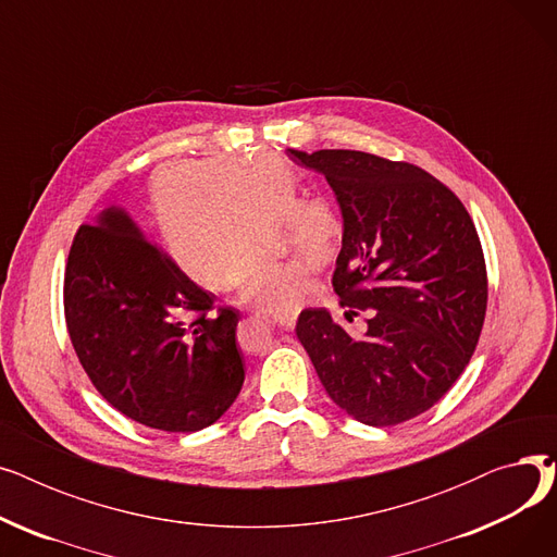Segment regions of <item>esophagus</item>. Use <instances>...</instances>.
Segmentation results:
<instances>
[{
	"mask_svg": "<svg viewBox=\"0 0 557 557\" xmlns=\"http://www.w3.org/2000/svg\"><path fill=\"white\" fill-rule=\"evenodd\" d=\"M296 320H298V315L294 313V315H280V318H273V323L290 332V330H294V327H296Z\"/></svg>",
	"mask_w": 557,
	"mask_h": 557,
	"instance_id": "1",
	"label": "esophagus"
}]
</instances>
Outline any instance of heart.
Listing matches in <instances>:
<instances>
[{
  "label": "heart",
  "instance_id": "heart-1",
  "mask_svg": "<svg viewBox=\"0 0 557 557\" xmlns=\"http://www.w3.org/2000/svg\"><path fill=\"white\" fill-rule=\"evenodd\" d=\"M298 181L273 153H225L158 166L146 200L169 259L189 280H223L263 313L294 315L320 300L298 269L259 252L261 221L286 225L288 246L309 271L325 269L343 246V219L325 196L296 200Z\"/></svg>",
  "mask_w": 557,
  "mask_h": 557
}]
</instances>
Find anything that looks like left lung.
<instances>
[{
    "instance_id": "left-lung-1",
    "label": "left lung",
    "mask_w": 557,
    "mask_h": 557,
    "mask_svg": "<svg viewBox=\"0 0 557 557\" xmlns=\"http://www.w3.org/2000/svg\"><path fill=\"white\" fill-rule=\"evenodd\" d=\"M124 208L81 225L65 269V320L97 391L131 420L173 433L214 424L244 386L239 313L219 309ZM183 310H198L187 324Z\"/></svg>"
}]
</instances>
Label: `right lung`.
Masks as SVG:
<instances>
[{
  "mask_svg": "<svg viewBox=\"0 0 557 557\" xmlns=\"http://www.w3.org/2000/svg\"><path fill=\"white\" fill-rule=\"evenodd\" d=\"M288 158L323 173L341 208L332 277L341 307L366 318L352 336L327 309H305L296 334L327 395L368 426L422 416L470 363L487 307L476 227L433 175L408 162L325 149Z\"/></svg>",
  "mask_w": 557,
  "mask_h": 557,
  "instance_id": "1",
  "label": "right lung"
}]
</instances>
